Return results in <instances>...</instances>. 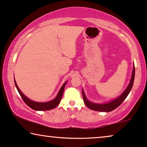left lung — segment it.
Masks as SVG:
<instances>
[{"mask_svg": "<svg viewBox=\"0 0 147 147\" xmlns=\"http://www.w3.org/2000/svg\"><path fill=\"white\" fill-rule=\"evenodd\" d=\"M134 75H135V67H134V65L133 67V70H132V77L130 79V82L127 88H126V90H124L123 93L120 95L119 97H118L116 99L112 100L108 103L105 104H96L93 103V102H90L87 98L86 97L85 94H84V90H82V96H83V99L84 102L88 108H89L90 109L96 110V111H100V112H110L116 109V108H118L120 104H121L124 100L126 99V98L127 97L128 94L130 93V90H131L132 86H133L134 83Z\"/></svg>", "mask_w": 147, "mask_h": 147, "instance_id": "left-lung-1", "label": "left lung"}]
</instances>
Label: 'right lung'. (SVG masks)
Instances as JSON below:
<instances>
[{
	"label": "right lung",
	"instance_id": "right-lung-1",
	"mask_svg": "<svg viewBox=\"0 0 147 147\" xmlns=\"http://www.w3.org/2000/svg\"><path fill=\"white\" fill-rule=\"evenodd\" d=\"M66 83H67V82H65V83L63 84V85L62 86L61 89L59 90V92H58L57 96H56L53 100H51V101L50 102H37L33 101V100H30L27 97H26V96L21 92V90H19V88L17 86V84L16 83L15 80L16 88H17L18 92H19V94L21 95L22 99L23 100V101L25 102V103L27 104L28 106H29L30 108H32V109L35 110H40V111H42V110H49L53 109V108H55L56 106L60 103L62 96H63L64 88H65Z\"/></svg>",
	"mask_w": 147,
	"mask_h": 147
}]
</instances>
